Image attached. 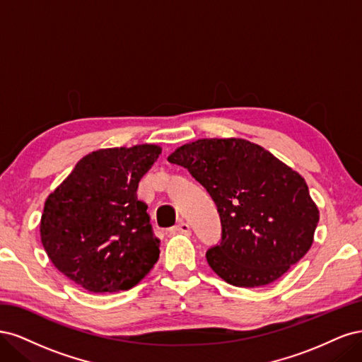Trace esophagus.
Here are the masks:
<instances>
[{
    "label": "esophagus",
    "mask_w": 362,
    "mask_h": 362,
    "mask_svg": "<svg viewBox=\"0 0 362 362\" xmlns=\"http://www.w3.org/2000/svg\"><path fill=\"white\" fill-rule=\"evenodd\" d=\"M170 233H181V234H190V225L185 222H180L177 226H173L170 229Z\"/></svg>",
    "instance_id": "esophagus-1"
}]
</instances>
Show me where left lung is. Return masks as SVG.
I'll list each match as a JSON object with an SVG mask.
<instances>
[{"instance_id": "obj_1", "label": "left lung", "mask_w": 362, "mask_h": 362, "mask_svg": "<svg viewBox=\"0 0 362 362\" xmlns=\"http://www.w3.org/2000/svg\"><path fill=\"white\" fill-rule=\"evenodd\" d=\"M210 193L221 216V243L210 267L235 287L276 281L313 245L319 210L298 172L243 139H201L168 157Z\"/></svg>"}]
</instances>
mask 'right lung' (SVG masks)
Masks as SVG:
<instances>
[{
	"label": "right lung",
	"mask_w": 362,
	"mask_h": 362,
	"mask_svg": "<svg viewBox=\"0 0 362 362\" xmlns=\"http://www.w3.org/2000/svg\"><path fill=\"white\" fill-rule=\"evenodd\" d=\"M161 154L157 145L93 151L43 206L40 240L52 264L90 293L129 290L160 257L141 177Z\"/></svg>",
	"instance_id": "1"
}]
</instances>
